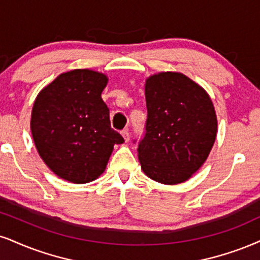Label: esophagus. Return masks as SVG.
Returning <instances> with one entry per match:
<instances>
[{
	"mask_svg": "<svg viewBox=\"0 0 260 260\" xmlns=\"http://www.w3.org/2000/svg\"><path fill=\"white\" fill-rule=\"evenodd\" d=\"M121 135H123L125 142H129L130 140V134H129V130L127 129H124L123 131H121Z\"/></svg>",
	"mask_w": 260,
	"mask_h": 260,
	"instance_id": "34e87169",
	"label": "esophagus"
}]
</instances>
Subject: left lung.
Masks as SVG:
<instances>
[{"instance_id": "8db88e82", "label": "left lung", "mask_w": 260, "mask_h": 260, "mask_svg": "<svg viewBox=\"0 0 260 260\" xmlns=\"http://www.w3.org/2000/svg\"><path fill=\"white\" fill-rule=\"evenodd\" d=\"M145 91L148 114L137 148L141 169L159 183H182L201 168L213 147L217 117L212 101L178 72L150 76Z\"/></svg>"}]
</instances>
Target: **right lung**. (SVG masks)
<instances>
[{
	"instance_id": "add662e5",
	"label": "right lung",
	"mask_w": 260,
	"mask_h": 260,
	"mask_svg": "<svg viewBox=\"0 0 260 260\" xmlns=\"http://www.w3.org/2000/svg\"><path fill=\"white\" fill-rule=\"evenodd\" d=\"M108 78L91 70L61 73L41 90L31 114L38 154L56 176L88 183L105 171L114 145L124 139L111 127L101 98Z\"/></svg>"
}]
</instances>
